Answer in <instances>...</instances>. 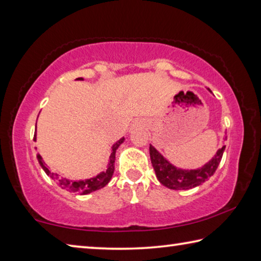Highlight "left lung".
Wrapping results in <instances>:
<instances>
[{
	"label": "left lung",
	"instance_id": "1",
	"mask_svg": "<svg viewBox=\"0 0 261 261\" xmlns=\"http://www.w3.org/2000/svg\"><path fill=\"white\" fill-rule=\"evenodd\" d=\"M224 148L226 146L219 148L208 162L197 169H180L175 167L152 145H149V156L156 178L162 185L171 190H189L198 187L213 176L222 159Z\"/></svg>",
	"mask_w": 261,
	"mask_h": 261
}]
</instances>
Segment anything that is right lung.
I'll list each match as a JSON object with an SVG mask.
<instances>
[{
  "mask_svg": "<svg viewBox=\"0 0 261 261\" xmlns=\"http://www.w3.org/2000/svg\"><path fill=\"white\" fill-rule=\"evenodd\" d=\"M77 81H83V78H77ZM37 139V134H34V140ZM124 141V137L121 138L118 141H116L113 145L112 147V154L109 156V162L107 166V169L106 171H102V173L98 174L94 177L87 178V179H81V180H71L68 178H63L60 177L59 175L55 173H51V171L48 169L46 167L45 162H43L42 158L40 154H38V160L40 166L42 167V169L45 170V173L49 176L51 179H54L55 182L60 185L62 189L67 190L69 192H77L79 194H88L93 191H96V190L102 189L109 183V180L112 179L113 174H114V169H115V154H116V149L121 146V144Z\"/></svg>",
  "mask_w": 261,
  "mask_h": 261,
  "instance_id": "right-lung-1",
  "label": "right lung"
}]
</instances>
